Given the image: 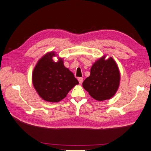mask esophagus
Wrapping results in <instances>:
<instances>
[{
  "mask_svg": "<svg viewBox=\"0 0 151 151\" xmlns=\"http://www.w3.org/2000/svg\"><path fill=\"white\" fill-rule=\"evenodd\" d=\"M83 78H82V77H80V78H78V82L80 84H82V82H83Z\"/></svg>",
  "mask_w": 151,
  "mask_h": 151,
  "instance_id": "obj_1",
  "label": "esophagus"
}]
</instances>
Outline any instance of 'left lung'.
<instances>
[{"instance_id": "8db88e82", "label": "left lung", "mask_w": 151, "mask_h": 151, "mask_svg": "<svg viewBox=\"0 0 151 151\" xmlns=\"http://www.w3.org/2000/svg\"><path fill=\"white\" fill-rule=\"evenodd\" d=\"M105 58L104 56L94 62L90 76L82 83L90 96L98 101L110 99L120 85V74L116 63L112 57Z\"/></svg>"}]
</instances>
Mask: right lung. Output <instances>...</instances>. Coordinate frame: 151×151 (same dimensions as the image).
<instances>
[{"instance_id":"obj_1","label":"right lung","mask_w":151,"mask_h":151,"mask_svg":"<svg viewBox=\"0 0 151 151\" xmlns=\"http://www.w3.org/2000/svg\"><path fill=\"white\" fill-rule=\"evenodd\" d=\"M55 52L42 57L35 67L32 82L35 89L42 99L50 102H58L64 99L78 81L73 73L66 68L62 58L54 62Z\"/></svg>"}]
</instances>
